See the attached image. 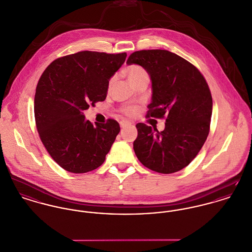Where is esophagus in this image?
<instances>
[{
    "mask_svg": "<svg viewBox=\"0 0 252 252\" xmlns=\"http://www.w3.org/2000/svg\"><path fill=\"white\" fill-rule=\"evenodd\" d=\"M130 125V123L129 122H127V121H122V122H120V126H121V127H126V126H129Z\"/></svg>",
    "mask_w": 252,
    "mask_h": 252,
    "instance_id": "34e87169",
    "label": "esophagus"
}]
</instances>
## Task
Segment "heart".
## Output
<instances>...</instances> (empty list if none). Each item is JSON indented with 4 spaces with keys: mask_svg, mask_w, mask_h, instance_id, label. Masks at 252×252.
I'll list each match as a JSON object with an SVG mask.
<instances>
[{
    "mask_svg": "<svg viewBox=\"0 0 252 252\" xmlns=\"http://www.w3.org/2000/svg\"><path fill=\"white\" fill-rule=\"evenodd\" d=\"M126 76H127L128 80L131 82V84L135 83L136 81H138L142 78H149V74L146 71V69L143 68L142 66L136 65V64L130 65V66L127 67ZM113 80H114V78H110L109 83H108L109 86L113 83ZM121 111L126 116H132V115L135 114L137 109H136V107L132 106V105H126V106L121 108Z\"/></svg>",
    "mask_w": 252,
    "mask_h": 252,
    "instance_id": "1",
    "label": "heart"
}]
</instances>
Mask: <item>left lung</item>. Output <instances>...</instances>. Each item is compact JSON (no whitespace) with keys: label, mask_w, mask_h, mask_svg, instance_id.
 I'll return each mask as SVG.
<instances>
[{"label":"left lung","mask_w":252,"mask_h":252,"mask_svg":"<svg viewBox=\"0 0 252 252\" xmlns=\"http://www.w3.org/2000/svg\"><path fill=\"white\" fill-rule=\"evenodd\" d=\"M126 64H138L151 76L153 101L147 117L166 118L163 131L143 123L136 125L137 158L160 174L182 170L209 134L213 100L205 78L192 63L166 50L137 51Z\"/></svg>","instance_id":"8db88e82"}]
</instances>
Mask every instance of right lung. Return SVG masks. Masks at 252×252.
Listing matches in <instances>:
<instances>
[{
	"label": "right lung",
	"mask_w": 252,
	"mask_h": 252,
	"mask_svg": "<svg viewBox=\"0 0 252 252\" xmlns=\"http://www.w3.org/2000/svg\"><path fill=\"white\" fill-rule=\"evenodd\" d=\"M126 58V53L78 52L54 60L39 78L34 97L39 137L64 170L83 174L104 162L120 126L113 119L94 126L82 111L105 99L109 79Z\"/></svg>",
	"instance_id": "add662e5"
}]
</instances>
